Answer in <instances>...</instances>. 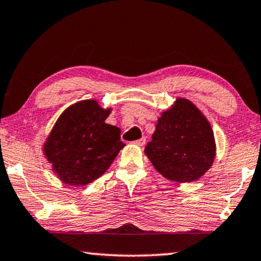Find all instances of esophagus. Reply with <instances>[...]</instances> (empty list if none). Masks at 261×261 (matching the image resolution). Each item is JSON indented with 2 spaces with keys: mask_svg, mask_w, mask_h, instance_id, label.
<instances>
[{
  "mask_svg": "<svg viewBox=\"0 0 261 261\" xmlns=\"http://www.w3.org/2000/svg\"><path fill=\"white\" fill-rule=\"evenodd\" d=\"M134 143H135V145H138V146H143L146 143V138H141L139 140H135Z\"/></svg>",
  "mask_w": 261,
  "mask_h": 261,
  "instance_id": "obj_1",
  "label": "esophagus"
}]
</instances>
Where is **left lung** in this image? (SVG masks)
Returning a JSON list of instances; mask_svg holds the SVG:
<instances>
[{
    "instance_id": "1",
    "label": "left lung",
    "mask_w": 261,
    "mask_h": 261,
    "mask_svg": "<svg viewBox=\"0 0 261 261\" xmlns=\"http://www.w3.org/2000/svg\"><path fill=\"white\" fill-rule=\"evenodd\" d=\"M146 155L159 173L176 182H191L208 171L215 156L210 122L186 99L161 114Z\"/></svg>"
}]
</instances>
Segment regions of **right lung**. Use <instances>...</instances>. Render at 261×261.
<instances>
[{"mask_svg": "<svg viewBox=\"0 0 261 261\" xmlns=\"http://www.w3.org/2000/svg\"><path fill=\"white\" fill-rule=\"evenodd\" d=\"M109 114L111 109H102L95 100H85L67 108L56 121L43 150L62 182H93L123 148L121 130L105 122Z\"/></svg>", "mask_w": 261, "mask_h": 261, "instance_id": "obj_1", "label": "right lung"}]
</instances>
